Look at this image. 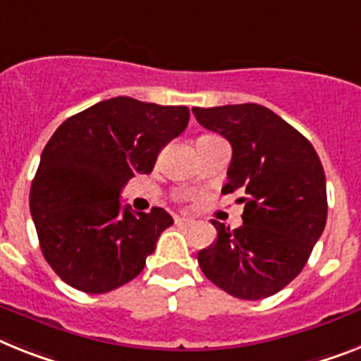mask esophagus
<instances>
[{
    "label": "esophagus",
    "instance_id": "1",
    "mask_svg": "<svg viewBox=\"0 0 361 361\" xmlns=\"http://www.w3.org/2000/svg\"><path fill=\"white\" fill-rule=\"evenodd\" d=\"M175 223L180 225V227H188L192 223V219H188V217H175Z\"/></svg>",
    "mask_w": 361,
    "mask_h": 361
}]
</instances>
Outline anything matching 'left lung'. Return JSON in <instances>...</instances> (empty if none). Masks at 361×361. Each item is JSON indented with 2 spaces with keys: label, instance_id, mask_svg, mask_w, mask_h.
<instances>
[{
  "label": "left lung",
  "instance_id": "1",
  "mask_svg": "<svg viewBox=\"0 0 361 361\" xmlns=\"http://www.w3.org/2000/svg\"><path fill=\"white\" fill-rule=\"evenodd\" d=\"M199 123L232 145L223 193L245 197L243 225L217 219V240L199 251L202 273L243 300L281 291L306 266L326 225V178L314 145L273 110L256 103L192 109Z\"/></svg>",
  "mask_w": 361,
  "mask_h": 361
}]
</instances>
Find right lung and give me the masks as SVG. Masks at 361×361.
Instances as JSON below:
<instances>
[{
    "label": "right lung",
    "mask_w": 361,
    "mask_h": 361,
    "mask_svg": "<svg viewBox=\"0 0 361 361\" xmlns=\"http://www.w3.org/2000/svg\"><path fill=\"white\" fill-rule=\"evenodd\" d=\"M188 120V106L112 97L68 118L49 138L29 207L42 255L68 286L106 293L142 273L173 217L157 207L134 214L121 207V190L153 171Z\"/></svg>",
    "instance_id": "add662e5"
}]
</instances>
